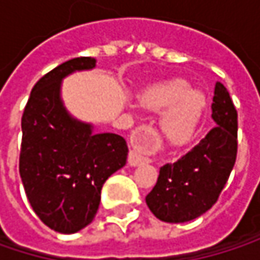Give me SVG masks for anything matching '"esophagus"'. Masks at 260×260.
Returning <instances> with one entry per match:
<instances>
[{"mask_svg": "<svg viewBox=\"0 0 260 260\" xmlns=\"http://www.w3.org/2000/svg\"><path fill=\"white\" fill-rule=\"evenodd\" d=\"M143 132L149 131L147 126L143 128ZM143 132H137L132 135L131 138V143H132V150L129 152V156H128V164L131 167H137L143 162H146V158L140 153V150H147L150 147V143L146 140V135Z\"/></svg>", "mask_w": 260, "mask_h": 260, "instance_id": "obj_1", "label": "esophagus"}]
</instances>
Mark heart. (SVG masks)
<instances>
[{
    "instance_id": "obj_1",
    "label": "heart",
    "mask_w": 260,
    "mask_h": 260,
    "mask_svg": "<svg viewBox=\"0 0 260 260\" xmlns=\"http://www.w3.org/2000/svg\"><path fill=\"white\" fill-rule=\"evenodd\" d=\"M144 105L153 111H169L162 122L161 131L172 144L185 143L197 128L206 107V98L200 90L178 79L166 85H159L144 96Z\"/></svg>"
}]
</instances>
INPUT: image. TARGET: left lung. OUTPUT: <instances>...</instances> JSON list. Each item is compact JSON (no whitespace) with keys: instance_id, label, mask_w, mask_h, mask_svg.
I'll return each instance as SVG.
<instances>
[{"instance_id":"obj_1","label":"left lung","mask_w":260,"mask_h":260,"mask_svg":"<svg viewBox=\"0 0 260 260\" xmlns=\"http://www.w3.org/2000/svg\"><path fill=\"white\" fill-rule=\"evenodd\" d=\"M211 108L215 126L176 162L162 166L146 196L149 209L161 221L185 223L203 215L231 176L238 152V113L221 82L215 84Z\"/></svg>"}]
</instances>
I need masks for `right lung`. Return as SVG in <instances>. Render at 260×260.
Instances as JSON below:
<instances>
[{"mask_svg":"<svg viewBox=\"0 0 260 260\" xmlns=\"http://www.w3.org/2000/svg\"><path fill=\"white\" fill-rule=\"evenodd\" d=\"M96 66L91 57L72 58L39 79L22 114L19 175L36 215L52 231L75 234L99 208L105 181L126 164L128 146L111 132L74 119L61 101V81Z\"/></svg>","mask_w":260,"mask_h":260,"instance_id":"obj_1","label":"right lung"}]
</instances>
